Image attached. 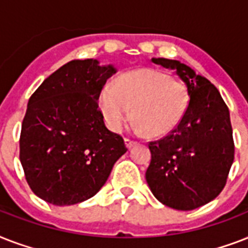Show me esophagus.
I'll list each match as a JSON object with an SVG mask.
<instances>
[{
  "mask_svg": "<svg viewBox=\"0 0 248 248\" xmlns=\"http://www.w3.org/2000/svg\"><path fill=\"white\" fill-rule=\"evenodd\" d=\"M124 143H126V147H127L128 149H131L132 147H135L136 144H138V141H135V140H131V139H128V138H126V139H124Z\"/></svg>",
  "mask_w": 248,
  "mask_h": 248,
  "instance_id": "obj_1",
  "label": "esophagus"
}]
</instances>
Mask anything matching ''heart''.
<instances>
[{"label":"heart","mask_w":248,"mask_h":248,"mask_svg":"<svg viewBox=\"0 0 248 248\" xmlns=\"http://www.w3.org/2000/svg\"><path fill=\"white\" fill-rule=\"evenodd\" d=\"M188 104L185 83L152 68L122 75L99 93V107L110 130L121 131L134 114V128L151 136H163L176 127Z\"/></svg>","instance_id":"heart-1"}]
</instances>
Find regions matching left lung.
Segmentation results:
<instances>
[{
    "label": "left lung",
    "mask_w": 248,
    "mask_h": 248,
    "mask_svg": "<svg viewBox=\"0 0 248 248\" xmlns=\"http://www.w3.org/2000/svg\"><path fill=\"white\" fill-rule=\"evenodd\" d=\"M152 62L175 71L188 87L189 104L169 135L149 143L145 179L161 203L190 211L215 200L225 186L234 159L229 109L219 90L190 67L165 58Z\"/></svg>",
    "instance_id": "left-lung-1"
}]
</instances>
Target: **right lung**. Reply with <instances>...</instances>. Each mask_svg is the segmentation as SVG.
Returning a JSON list of instances; mask_svg holds the SVG:
<instances>
[{"label":"right lung","mask_w":248,"mask_h":248,"mask_svg":"<svg viewBox=\"0 0 248 248\" xmlns=\"http://www.w3.org/2000/svg\"><path fill=\"white\" fill-rule=\"evenodd\" d=\"M117 69L96 59L72 60L48 76L28 101L20 134V162L41 200L71 206L93 197L127 152L109 131L97 100Z\"/></svg>","instance_id":"obj_1"}]
</instances>
